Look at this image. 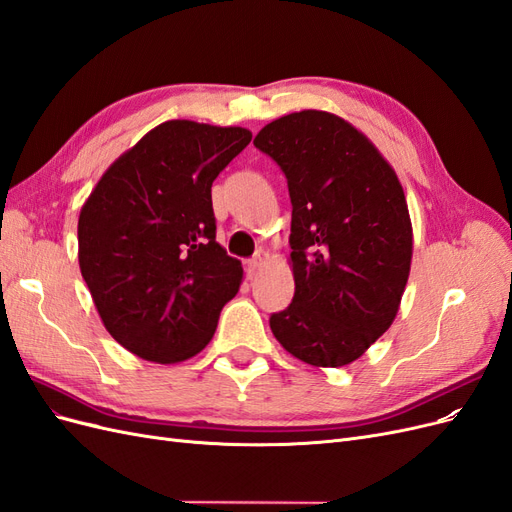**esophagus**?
Returning a JSON list of instances; mask_svg holds the SVG:
<instances>
[{"label":"esophagus","mask_w":512,"mask_h":512,"mask_svg":"<svg viewBox=\"0 0 512 512\" xmlns=\"http://www.w3.org/2000/svg\"><path fill=\"white\" fill-rule=\"evenodd\" d=\"M267 260H269V254L260 250V252H256V254H254V258L247 260V267H250V271L254 273V271H258V269L265 267V265H267Z\"/></svg>","instance_id":"1"}]
</instances>
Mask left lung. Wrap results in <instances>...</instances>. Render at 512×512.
<instances>
[{
    "instance_id": "left-lung-1",
    "label": "left lung",
    "mask_w": 512,
    "mask_h": 512,
    "mask_svg": "<svg viewBox=\"0 0 512 512\" xmlns=\"http://www.w3.org/2000/svg\"><path fill=\"white\" fill-rule=\"evenodd\" d=\"M254 145L292 203L294 297L271 314L277 342L314 367H342L391 327L412 262L404 188L365 134L324 111L267 123Z\"/></svg>"
}]
</instances>
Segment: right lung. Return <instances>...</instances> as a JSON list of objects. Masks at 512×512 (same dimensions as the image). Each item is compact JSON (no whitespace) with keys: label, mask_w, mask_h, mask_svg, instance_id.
<instances>
[{"label":"right lung","mask_w":512,"mask_h":512,"mask_svg":"<svg viewBox=\"0 0 512 512\" xmlns=\"http://www.w3.org/2000/svg\"><path fill=\"white\" fill-rule=\"evenodd\" d=\"M245 128L164 121L108 166L79 215V265L106 331L132 354L203 350L243 267L215 241L211 185L250 145Z\"/></svg>","instance_id":"1"}]
</instances>
